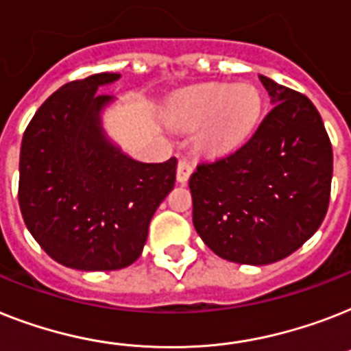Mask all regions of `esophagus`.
Segmentation results:
<instances>
[{
  "label": "esophagus",
  "instance_id": "1",
  "mask_svg": "<svg viewBox=\"0 0 351 351\" xmlns=\"http://www.w3.org/2000/svg\"><path fill=\"white\" fill-rule=\"evenodd\" d=\"M191 173H193V167H191L189 162H178V167H176V180L180 182V184H187Z\"/></svg>",
  "mask_w": 351,
  "mask_h": 351
}]
</instances>
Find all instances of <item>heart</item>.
<instances>
[{
    "label": "heart",
    "mask_w": 351,
    "mask_h": 351,
    "mask_svg": "<svg viewBox=\"0 0 351 351\" xmlns=\"http://www.w3.org/2000/svg\"><path fill=\"white\" fill-rule=\"evenodd\" d=\"M169 115L175 126L196 130L200 153L223 155L241 146L258 126L261 93L249 82H205L178 93Z\"/></svg>",
    "instance_id": "obj_1"
}]
</instances>
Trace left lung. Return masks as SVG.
<instances>
[{
	"mask_svg": "<svg viewBox=\"0 0 351 351\" xmlns=\"http://www.w3.org/2000/svg\"><path fill=\"white\" fill-rule=\"evenodd\" d=\"M272 110L232 155L191 175L193 223L216 256L241 265L287 258L314 236L330 202L333 155L308 97L259 75Z\"/></svg>",
	"mask_w": 351,
	"mask_h": 351,
	"instance_id": "left-lung-1",
	"label": "left lung"
}]
</instances>
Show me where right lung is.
<instances>
[{
  "mask_svg": "<svg viewBox=\"0 0 351 351\" xmlns=\"http://www.w3.org/2000/svg\"><path fill=\"white\" fill-rule=\"evenodd\" d=\"M121 73L61 86L28 124L19 155V209L27 229L57 263L99 272L135 263L149 221L175 187L176 158L141 162L104 130L115 97L97 90Z\"/></svg>",
  "mask_w": 351,
  "mask_h": 351,
  "instance_id": "1",
  "label": "right lung"
}]
</instances>
